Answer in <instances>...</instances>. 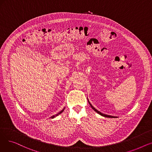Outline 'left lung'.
I'll list each match as a JSON object with an SVG mask.
<instances>
[{"instance_id":"left-lung-1","label":"left lung","mask_w":152,"mask_h":152,"mask_svg":"<svg viewBox=\"0 0 152 152\" xmlns=\"http://www.w3.org/2000/svg\"><path fill=\"white\" fill-rule=\"evenodd\" d=\"M88 102H89V103L90 104V105H91V107L92 108V109L94 110V111H96L97 113H98L99 115H102V116H105V117H107V118H116V117H115V116H110V115H105V114H103V113H100L99 111H98L97 110H96L95 109L92 105H91V103L89 102V101L88 100Z\"/></svg>"}]
</instances>
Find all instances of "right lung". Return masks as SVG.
I'll list each match as a JSON object with an SVG mask.
<instances>
[{
  "label": "right lung",
  "instance_id": "obj_1",
  "mask_svg": "<svg viewBox=\"0 0 152 152\" xmlns=\"http://www.w3.org/2000/svg\"><path fill=\"white\" fill-rule=\"evenodd\" d=\"M64 109H65V108H63V110H62L61 111H60V113H58V114H57V115H53V116H52V117H51V118H55V116H58V115H60V113H61L62 112H63V110H64Z\"/></svg>",
  "mask_w": 152,
  "mask_h": 152
}]
</instances>
